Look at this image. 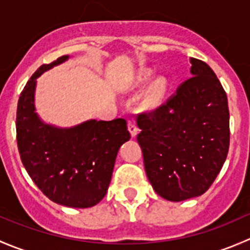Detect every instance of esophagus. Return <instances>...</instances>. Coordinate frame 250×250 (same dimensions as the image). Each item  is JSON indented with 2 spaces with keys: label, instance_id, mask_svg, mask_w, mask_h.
Listing matches in <instances>:
<instances>
[{
  "label": "esophagus",
  "instance_id": "obj_1",
  "mask_svg": "<svg viewBox=\"0 0 250 250\" xmlns=\"http://www.w3.org/2000/svg\"><path fill=\"white\" fill-rule=\"evenodd\" d=\"M128 130H129L130 135H132V138H135L137 137L138 132H139V129H138L137 125H135V121L134 120H129L128 121Z\"/></svg>",
  "mask_w": 250,
  "mask_h": 250
}]
</instances>
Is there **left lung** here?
<instances>
[{
	"instance_id": "left-lung-1",
	"label": "left lung",
	"mask_w": 250,
	"mask_h": 250,
	"mask_svg": "<svg viewBox=\"0 0 250 250\" xmlns=\"http://www.w3.org/2000/svg\"><path fill=\"white\" fill-rule=\"evenodd\" d=\"M190 62L192 77L137 121L148 181L172 202L203 195L223 168L230 145L225 90L209 65L195 58Z\"/></svg>"
}]
</instances>
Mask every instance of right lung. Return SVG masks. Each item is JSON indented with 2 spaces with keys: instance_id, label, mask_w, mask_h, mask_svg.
Instances as JSON below:
<instances>
[{
  "instance_id": "add662e5",
  "label": "right lung",
  "mask_w": 250,
  "mask_h": 250,
  "mask_svg": "<svg viewBox=\"0 0 250 250\" xmlns=\"http://www.w3.org/2000/svg\"><path fill=\"white\" fill-rule=\"evenodd\" d=\"M67 59L69 55H62L42 65L27 81L18 102V148L30 178L50 201L89 208L106 195L117 152L130 134L123 118L89 120L58 128L39 117L35 107L37 78Z\"/></svg>"
}]
</instances>
